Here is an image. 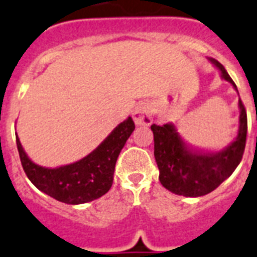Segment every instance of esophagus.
<instances>
[{
    "label": "esophagus",
    "instance_id": "34e87169",
    "mask_svg": "<svg viewBox=\"0 0 257 257\" xmlns=\"http://www.w3.org/2000/svg\"><path fill=\"white\" fill-rule=\"evenodd\" d=\"M133 118H135L136 125H141V126H148L153 122L152 117V108L148 103H141L137 105L133 112Z\"/></svg>",
    "mask_w": 257,
    "mask_h": 257
}]
</instances>
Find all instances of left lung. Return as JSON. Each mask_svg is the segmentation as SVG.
<instances>
[{
  "instance_id": "obj_1",
  "label": "left lung",
  "mask_w": 257,
  "mask_h": 257,
  "mask_svg": "<svg viewBox=\"0 0 257 257\" xmlns=\"http://www.w3.org/2000/svg\"><path fill=\"white\" fill-rule=\"evenodd\" d=\"M225 81L238 88L222 64L209 59ZM239 94V92H238ZM238 135L221 152L209 153L191 149L179 135L175 125H152L154 135V157L159 169V182L175 195L200 197L214 191L242 161L247 137V113L239 98Z\"/></svg>"
}]
</instances>
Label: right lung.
Listing matches in <instances>:
<instances>
[{
    "mask_svg": "<svg viewBox=\"0 0 257 257\" xmlns=\"http://www.w3.org/2000/svg\"><path fill=\"white\" fill-rule=\"evenodd\" d=\"M135 131L129 116L116 126L91 153L70 165L55 169L36 165L29 158L17 136V148L27 178L39 191L57 201L78 205L102 197L109 191L117 157Z\"/></svg>",
    "mask_w": 257,
    "mask_h": 257,
    "instance_id": "obj_1",
    "label": "right lung"
}]
</instances>
